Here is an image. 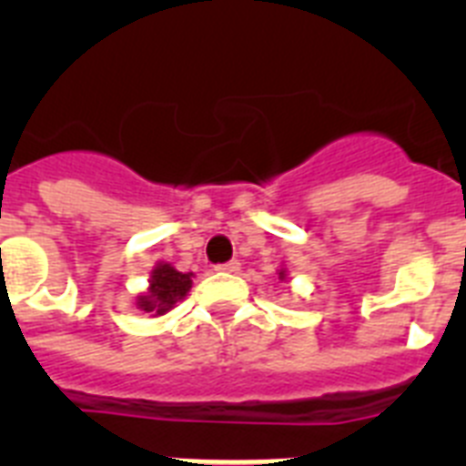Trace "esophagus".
<instances>
[{"instance_id":"34e87169","label":"esophagus","mask_w":466,"mask_h":466,"mask_svg":"<svg viewBox=\"0 0 466 466\" xmlns=\"http://www.w3.org/2000/svg\"><path fill=\"white\" fill-rule=\"evenodd\" d=\"M214 268L219 270V273H238V270H240V263L226 261V263H219V266H214Z\"/></svg>"}]
</instances>
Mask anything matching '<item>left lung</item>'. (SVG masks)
Returning <instances> with one entry per match:
<instances>
[{"label": "left lung", "mask_w": 466, "mask_h": 466, "mask_svg": "<svg viewBox=\"0 0 466 466\" xmlns=\"http://www.w3.org/2000/svg\"><path fill=\"white\" fill-rule=\"evenodd\" d=\"M279 279H284V270H279Z\"/></svg>", "instance_id": "1"}]
</instances>
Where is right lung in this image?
<instances>
[{
    "instance_id": "1",
    "label": "right lung",
    "mask_w": 466,
    "mask_h": 466,
    "mask_svg": "<svg viewBox=\"0 0 466 466\" xmlns=\"http://www.w3.org/2000/svg\"><path fill=\"white\" fill-rule=\"evenodd\" d=\"M193 273H179L170 263H158L151 273L149 291L137 299V308L151 315H166L191 289Z\"/></svg>"
}]
</instances>
